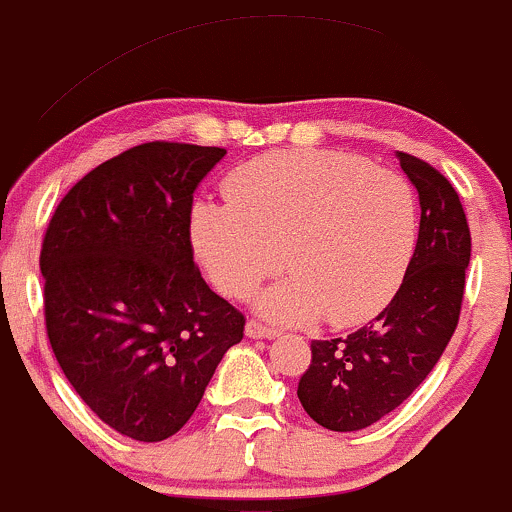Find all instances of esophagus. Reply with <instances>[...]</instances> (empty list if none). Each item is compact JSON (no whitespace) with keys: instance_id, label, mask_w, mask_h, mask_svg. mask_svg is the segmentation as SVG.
<instances>
[{"instance_id":"obj_1","label":"esophagus","mask_w":512,"mask_h":512,"mask_svg":"<svg viewBox=\"0 0 512 512\" xmlns=\"http://www.w3.org/2000/svg\"><path fill=\"white\" fill-rule=\"evenodd\" d=\"M246 335L254 337V340H273V337H278V330L266 328V325L258 323V320H249V323H246Z\"/></svg>"}]
</instances>
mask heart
<instances>
[{"mask_svg": "<svg viewBox=\"0 0 512 512\" xmlns=\"http://www.w3.org/2000/svg\"><path fill=\"white\" fill-rule=\"evenodd\" d=\"M226 202L192 207L194 254L214 286L246 298L283 263L293 273L258 298L278 323H365L412 263L419 202L409 179L333 150L268 152L226 182Z\"/></svg>", "mask_w": 512, "mask_h": 512, "instance_id": "obj_1", "label": "heart"}]
</instances>
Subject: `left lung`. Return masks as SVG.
<instances>
[{
  "instance_id": "left-lung-1",
  "label": "left lung",
  "mask_w": 512,
  "mask_h": 512,
  "mask_svg": "<svg viewBox=\"0 0 512 512\" xmlns=\"http://www.w3.org/2000/svg\"><path fill=\"white\" fill-rule=\"evenodd\" d=\"M419 192V239L404 281L374 323L313 340L298 399L330 431H360L399 407L434 370L461 315L471 231L461 199L439 170L397 152Z\"/></svg>"
}]
</instances>
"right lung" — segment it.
Returning <instances> with one entry per match:
<instances>
[{
	"instance_id": "obj_1",
	"label": "right lung",
	"mask_w": 512,
	"mask_h": 512,
	"mask_svg": "<svg viewBox=\"0 0 512 512\" xmlns=\"http://www.w3.org/2000/svg\"><path fill=\"white\" fill-rule=\"evenodd\" d=\"M224 147L145 142L61 199L41 246L51 350L100 421L135 441L177 434L244 315L194 266V189Z\"/></svg>"
}]
</instances>
